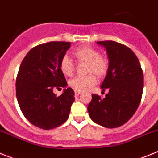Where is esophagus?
<instances>
[{
	"label": "esophagus",
	"mask_w": 158,
	"mask_h": 158,
	"mask_svg": "<svg viewBox=\"0 0 158 158\" xmlns=\"http://www.w3.org/2000/svg\"><path fill=\"white\" fill-rule=\"evenodd\" d=\"M81 92H80V91H74L75 96H79V95L81 94Z\"/></svg>",
	"instance_id": "esophagus-1"
}]
</instances>
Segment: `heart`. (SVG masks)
Wrapping results in <instances>:
<instances>
[{"label":"heart","mask_w":158,"mask_h":158,"mask_svg":"<svg viewBox=\"0 0 158 158\" xmlns=\"http://www.w3.org/2000/svg\"><path fill=\"white\" fill-rule=\"evenodd\" d=\"M73 57L79 64L86 63L85 73H93L96 76L103 77L108 69V61L99 51L93 47H81L73 51ZM75 65L69 57L64 56L60 62V69L64 75L70 77L73 74ZM96 82V77L89 73L84 77H77L69 81V85L75 91H85L93 87Z\"/></svg>","instance_id":"b5f03b06"}]
</instances>
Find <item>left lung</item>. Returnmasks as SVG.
<instances>
[{"label": "left lung", "instance_id": "left-lung-1", "mask_svg": "<svg viewBox=\"0 0 158 158\" xmlns=\"http://www.w3.org/2000/svg\"><path fill=\"white\" fill-rule=\"evenodd\" d=\"M104 46L109 60L107 75L101 85L108 89L104 98L92 95L88 111L92 120L100 126L115 128L126 123L136 111L143 89V72L135 53L114 41L97 42Z\"/></svg>", "mask_w": 158, "mask_h": 158}]
</instances>
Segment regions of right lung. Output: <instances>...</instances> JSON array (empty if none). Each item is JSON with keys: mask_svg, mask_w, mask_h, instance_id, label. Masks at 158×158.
I'll list each match as a JSON object with an SVG mask.
<instances>
[{"mask_svg": "<svg viewBox=\"0 0 158 158\" xmlns=\"http://www.w3.org/2000/svg\"><path fill=\"white\" fill-rule=\"evenodd\" d=\"M70 47L69 42H50L32 48L24 57L16 77L18 104L24 117L43 130L58 127L68 119L74 92L66 88L60 62ZM54 87L64 88L57 97Z\"/></svg>", "mask_w": 158, "mask_h": 158, "instance_id": "right-lung-1", "label": "right lung"}]
</instances>
